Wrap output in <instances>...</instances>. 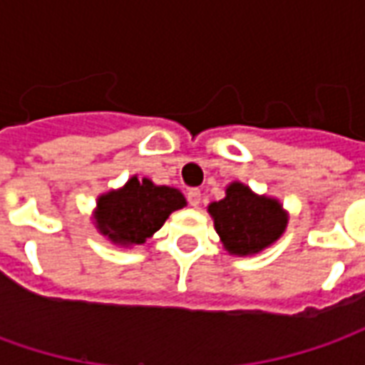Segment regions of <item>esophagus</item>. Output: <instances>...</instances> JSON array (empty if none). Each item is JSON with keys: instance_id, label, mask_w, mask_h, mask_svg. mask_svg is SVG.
I'll return each instance as SVG.
<instances>
[{"instance_id": "1", "label": "esophagus", "mask_w": 365, "mask_h": 365, "mask_svg": "<svg viewBox=\"0 0 365 365\" xmlns=\"http://www.w3.org/2000/svg\"><path fill=\"white\" fill-rule=\"evenodd\" d=\"M187 201H190L191 207L201 205V191L199 190H190L187 191Z\"/></svg>"}]
</instances>
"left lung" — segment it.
Here are the masks:
<instances>
[{
	"label": "left lung",
	"instance_id": "8db88e82",
	"mask_svg": "<svg viewBox=\"0 0 365 365\" xmlns=\"http://www.w3.org/2000/svg\"><path fill=\"white\" fill-rule=\"evenodd\" d=\"M209 215L225 250L237 256L262 252L287 227V213L277 199L258 195L240 182L230 183L227 195L209 205Z\"/></svg>",
	"mask_w": 365,
	"mask_h": 365
}]
</instances>
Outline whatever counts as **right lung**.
<instances>
[{
  "instance_id": "1",
  "label": "right lung",
  "mask_w": 365,
  "mask_h": 365,
  "mask_svg": "<svg viewBox=\"0 0 365 365\" xmlns=\"http://www.w3.org/2000/svg\"><path fill=\"white\" fill-rule=\"evenodd\" d=\"M185 205L180 190L133 175L120 190L99 195L93 219L97 230L113 245L135 246L144 245L170 215Z\"/></svg>"
}]
</instances>
